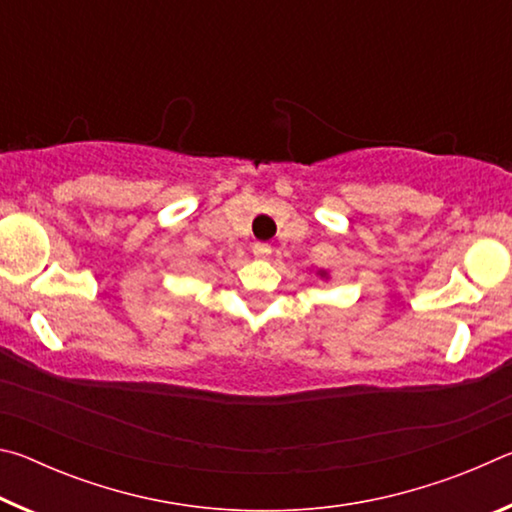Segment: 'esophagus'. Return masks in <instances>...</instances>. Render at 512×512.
<instances>
[{
	"label": "esophagus",
	"instance_id": "34e87169",
	"mask_svg": "<svg viewBox=\"0 0 512 512\" xmlns=\"http://www.w3.org/2000/svg\"><path fill=\"white\" fill-rule=\"evenodd\" d=\"M253 255L257 259H268V257H271V246H268V244H255L253 246Z\"/></svg>",
	"mask_w": 512,
	"mask_h": 512
}]
</instances>
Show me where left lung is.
<instances>
[{
    "label": "left lung",
    "instance_id": "left-lung-1",
    "mask_svg": "<svg viewBox=\"0 0 512 512\" xmlns=\"http://www.w3.org/2000/svg\"><path fill=\"white\" fill-rule=\"evenodd\" d=\"M316 275L320 277V280H329V273L323 271V268H320V271H316Z\"/></svg>",
    "mask_w": 512,
    "mask_h": 512
}]
</instances>
